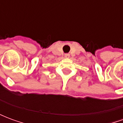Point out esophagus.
I'll list each match as a JSON object with an SVG mask.
<instances>
[{
  "mask_svg": "<svg viewBox=\"0 0 123 123\" xmlns=\"http://www.w3.org/2000/svg\"><path fill=\"white\" fill-rule=\"evenodd\" d=\"M64 56H65L66 58H68V57H69V56H70V55L68 53L65 54V55H64Z\"/></svg>",
  "mask_w": 123,
  "mask_h": 123,
  "instance_id": "esophagus-1",
  "label": "esophagus"
}]
</instances>
